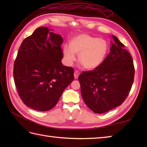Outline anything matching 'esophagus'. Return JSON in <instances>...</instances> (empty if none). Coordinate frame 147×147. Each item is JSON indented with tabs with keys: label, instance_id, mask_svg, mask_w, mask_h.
I'll use <instances>...</instances> for the list:
<instances>
[{
	"label": "esophagus",
	"instance_id": "1",
	"mask_svg": "<svg viewBox=\"0 0 147 147\" xmlns=\"http://www.w3.org/2000/svg\"><path fill=\"white\" fill-rule=\"evenodd\" d=\"M80 74V73L78 72V71H74V78H78V77Z\"/></svg>",
	"mask_w": 147,
	"mask_h": 147
}]
</instances>
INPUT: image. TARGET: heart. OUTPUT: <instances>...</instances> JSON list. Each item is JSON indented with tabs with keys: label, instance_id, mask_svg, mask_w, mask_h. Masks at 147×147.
Wrapping results in <instances>:
<instances>
[{
	"label": "heart",
	"instance_id": "heart-1",
	"mask_svg": "<svg viewBox=\"0 0 147 147\" xmlns=\"http://www.w3.org/2000/svg\"><path fill=\"white\" fill-rule=\"evenodd\" d=\"M109 51V43L105 39L87 34H82L71 40L70 45L63 47L65 63L71 65L76 61L75 54L84 68L93 69L101 65Z\"/></svg>",
	"mask_w": 147,
	"mask_h": 147
}]
</instances>
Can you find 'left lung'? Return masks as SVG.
<instances>
[{"instance_id":"1","label":"left lung","mask_w":147,"mask_h":147,"mask_svg":"<svg viewBox=\"0 0 147 147\" xmlns=\"http://www.w3.org/2000/svg\"><path fill=\"white\" fill-rule=\"evenodd\" d=\"M112 38L111 52L101 65L78 77L83 100L95 113H105L123 104L135 77L131 55L116 36Z\"/></svg>"}]
</instances>
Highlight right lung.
<instances>
[{
	"mask_svg": "<svg viewBox=\"0 0 147 147\" xmlns=\"http://www.w3.org/2000/svg\"><path fill=\"white\" fill-rule=\"evenodd\" d=\"M39 27L24 39L14 63L13 76L18 93L27 107L51 110L74 80V69L63 65L60 35Z\"/></svg>",
	"mask_w": 147,
	"mask_h": 147,
	"instance_id": "obj_1",
	"label": "right lung"
}]
</instances>
